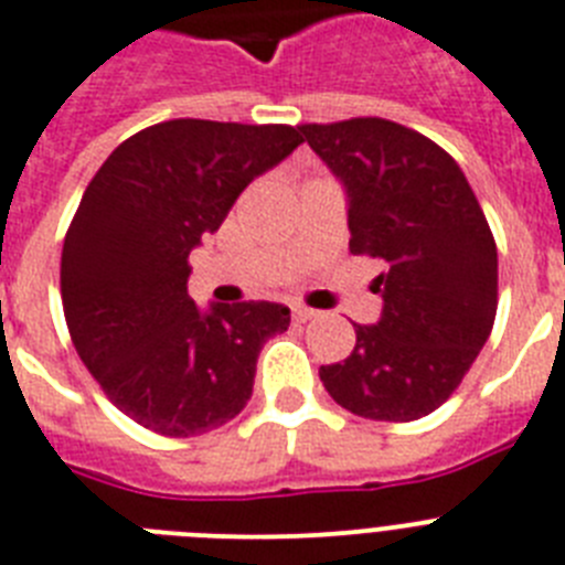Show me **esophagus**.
I'll use <instances>...</instances> for the list:
<instances>
[{
	"mask_svg": "<svg viewBox=\"0 0 565 565\" xmlns=\"http://www.w3.org/2000/svg\"><path fill=\"white\" fill-rule=\"evenodd\" d=\"M316 316H319V310H313V307H292V319H296V322H310Z\"/></svg>",
	"mask_w": 565,
	"mask_h": 565,
	"instance_id": "34e87169",
	"label": "esophagus"
}]
</instances>
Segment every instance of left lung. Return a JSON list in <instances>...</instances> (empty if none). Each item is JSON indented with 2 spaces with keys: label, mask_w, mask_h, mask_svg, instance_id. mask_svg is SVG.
<instances>
[{
  "label": "left lung",
  "mask_w": 565,
  "mask_h": 565,
  "mask_svg": "<svg viewBox=\"0 0 565 565\" xmlns=\"http://www.w3.org/2000/svg\"><path fill=\"white\" fill-rule=\"evenodd\" d=\"M345 185L351 252L380 264L377 324H354L351 356L319 377L342 409L417 420L456 392L497 319V241L456 159L433 139L351 118L298 127Z\"/></svg>",
  "instance_id": "8db88e82"
}]
</instances>
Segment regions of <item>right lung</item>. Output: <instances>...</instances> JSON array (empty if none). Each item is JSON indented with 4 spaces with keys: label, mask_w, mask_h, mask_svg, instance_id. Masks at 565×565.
<instances>
[{
    "label": "right lung",
    "mask_w": 565,
    "mask_h": 565,
    "mask_svg": "<svg viewBox=\"0 0 565 565\" xmlns=\"http://www.w3.org/2000/svg\"><path fill=\"white\" fill-rule=\"evenodd\" d=\"M301 141L290 124L173 118L121 141L86 185L60 258L63 313L113 406L150 433L191 438L241 415L260 348L290 328L275 301L203 313L188 255Z\"/></svg>",
    "instance_id": "1"
}]
</instances>
